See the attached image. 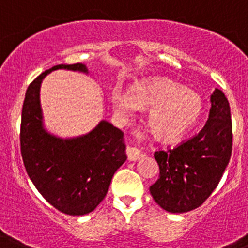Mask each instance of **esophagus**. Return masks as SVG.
I'll return each instance as SVG.
<instances>
[{
    "label": "esophagus",
    "mask_w": 248,
    "mask_h": 248,
    "mask_svg": "<svg viewBox=\"0 0 248 248\" xmlns=\"http://www.w3.org/2000/svg\"><path fill=\"white\" fill-rule=\"evenodd\" d=\"M126 153H127V156H128V160L131 161H136L138 160V159L142 158V152H140V149H138V148L136 147H128L126 149Z\"/></svg>",
    "instance_id": "obj_1"
}]
</instances>
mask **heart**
I'll list each match as a JSON object with an SVG mask.
<instances>
[{"label": "heart", "instance_id": "1", "mask_svg": "<svg viewBox=\"0 0 248 248\" xmlns=\"http://www.w3.org/2000/svg\"><path fill=\"white\" fill-rule=\"evenodd\" d=\"M112 101L115 108L124 113L135 112L137 108H153L149 115L150 131L165 142L184 137L202 115V100L197 93L166 78L143 82L129 93L116 90Z\"/></svg>", "mask_w": 248, "mask_h": 248}]
</instances>
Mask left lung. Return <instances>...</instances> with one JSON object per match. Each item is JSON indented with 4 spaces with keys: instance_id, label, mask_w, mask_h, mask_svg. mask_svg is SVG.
<instances>
[{
    "instance_id": "8db88e82",
    "label": "left lung",
    "mask_w": 248,
    "mask_h": 248,
    "mask_svg": "<svg viewBox=\"0 0 248 248\" xmlns=\"http://www.w3.org/2000/svg\"><path fill=\"white\" fill-rule=\"evenodd\" d=\"M231 149L230 105L225 94L215 89L210 95L209 117L200 133L173 149L154 153L160 173L150 186V194L166 212L196 209L218 186Z\"/></svg>"
}]
</instances>
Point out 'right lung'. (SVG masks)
I'll return each instance as SVG.
<instances>
[{
    "instance_id": "1",
    "label": "right lung",
    "mask_w": 248,
    "mask_h": 248,
    "mask_svg": "<svg viewBox=\"0 0 248 248\" xmlns=\"http://www.w3.org/2000/svg\"><path fill=\"white\" fill-rule=\"evenodd\" d=\"M88 73L83 63L57 64L30 83L20 122V153L28 176L52 207L68 215H84L105 198L111 179L126 161L124 132L100 121L89 133L60 138L44 128L40 85L55 69Z\"/></svg>"
}]
</instances>
